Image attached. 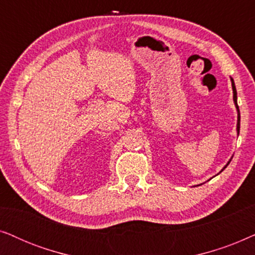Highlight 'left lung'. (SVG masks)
I'll list each match as a JSON object with an SVG mask.
<instances>
[{"instance_id":"1","label":"left lung","mask_w":255,"mask_h":255,"mask_svg":"<svg viewBox=\"0 0 255 255\" xmlns=\"http://www.w3.org/2000/svg\"><path fill=\"white\" fill-rule=\"evenodd\" d=\"M231 85H232V90H233V103H235L236 106V109H237V113H238V116H237V133H238L239 135V131H240V111H239V107H238V102H237V89H236V85H235V81H233V79L231 78ZM232 159V158H231ZM231 159L229 160V162L226 163V165L223 167V169L221 170L219 173H222L223 170H224L226 167H228V165L230 163V161H231ZM218 173V174H219ZM209 181V180H208ZM200 186V184H198Z\"/></svg>"}]
</instances>
